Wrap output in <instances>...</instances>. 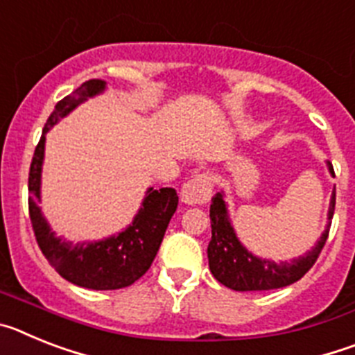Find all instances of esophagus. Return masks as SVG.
I'll use <instances>...</instances> for the list:
<instances>
[{
  "label": "esophagus",
  "mask_w": 355,
  "mask_h": 355,
  "mask_svg": "<svg viewBox=\"0 0 355 355\" xmlns=\"http://www.w3.org/2000/svg\"><path fill=\"white\" fill-rule=\"evenodd\" d=\"M213 183L208 174H197L181 188V199L187 205H206L211 197Z\"/></svg>",
  "instance_id": "34e87169"
}]
</instances>
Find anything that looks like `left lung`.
I'll use <instances>...</instances> for the list:
<instances>
[{"label":"left lung","mask_w":355,"mask_h":355,"mask_svg":"<svg viewBox=\"0 0 355 355\" xmlns=\"http://www.w3.org/2000/svg\"><path fill=\"white\" fill-rule=\"evenodd\" d=\"M327 167L331 174H334L331 162H327ZM334 206H336V190L332 192L331 205H329V220L334 215ZM209 218H211V240L208 245L209 270L218 283L234 291L277 290V288L297 283L318 259L327 241L329 227H331V222H329L327 229L322 233L316 245L307 254L290 263H275L270 259L256 258L241 245L233 225L229 222L224 196L220 192L215 193L211 199Z\"/></svg>","instance_id":"obj_1"}]
</instances>
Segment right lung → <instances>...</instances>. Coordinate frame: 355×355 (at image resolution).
I'll use <instances>...</instances> for the list:
<instances>
[{"label": "right lung", "mask_w": 355, "mask_h": 355, "mask_svg": "<svg viewBox=\"0 0 355 355\" xmlns=\"http://www.w3.org/2000/svg\"><path fill=\"white\" fill-rule=\"evenodd\" d=\"M105 87L106 83L103 80H89L56 103L35 147L28 175V208L40 250L62 277L89 290H119L142 277L149 270L150 263L155 261L168 222L178 208V193L174 188H149L142 208L130 227L105 240L89 243L85 241L76 245L55 236L42 216L37 205L40 202V172L46 133L80 103L87 101V97L101 94Z\"/></svg>", "instance_id": "right-lung-1"}]
</instances>
